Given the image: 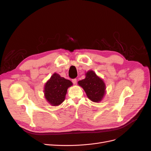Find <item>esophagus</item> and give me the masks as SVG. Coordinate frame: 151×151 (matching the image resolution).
I'll return each instance as SVG.
<instances>
[{
  "label": "esophagus",
  "instance_id": "1",
  "mask_svg": "<svg viewBox=\"0 0 151 151\" xmlns=\"http://www.w3.org/2000/svg\"><path fill=\"white\" fill-rule=\"evenodd\" d=\"M72 81L73 84H76V83H77V79H73L72 80Z\"/></svg>",
  "mask_w": 151,
  "mask_h": 151
}]
</instances>
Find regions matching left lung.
Returning <instances> with one entry per match:
<instances>
[{"mask_svg":"<svg viewBox=\"0 0 151 151\" xmlns=\"http://www.w3.org/2000/svg\"><path fill=\"white\" fill-rule=\"evenodd\" d=\"M85 75V79L78 82L79 86L83 88L91 101L100 102L106 94V84L93 70H88Z\"/></svg>","mask_w":151,"mask_h":151,"instance_id":"left-lung-1","label":"left lung"}]
</instances>
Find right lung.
<instances>
[{"mask_svg":"<svg viewBox=\"0 0 151 151\" xmlns=\"http://www.w3.org/2000/svg\"><path fill=\"white\" fill-rule=\"evenodd\" d=\"M72 83L54 73L44 86V96L47 102L53 106H58L65 99L67 89Z\"/></svg>","mask_w":151,"mask_h":151,"instance_id":"obj_1","label":"right lung"}]
</instances>
